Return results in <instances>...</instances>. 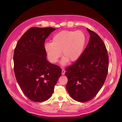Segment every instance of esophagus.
Listing matches in <instances>:
<instances>
[{"instance_id":"obj_1","label":"esophagus","mask_w":122,"mask_h":122,"mask_svg":"<svg viewBox=\"0 0 122 122\" xmlns=\"http://www.w3.org/2000/svg\"><path fill=\"white\" fill-rule=\"evenodd\" d=\"M65 73H66L65 70H62V75H64Z\"/></svg>"}]
</instances>
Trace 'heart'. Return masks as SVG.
<instances>
[{
	"label": "heart",
	"mask_w": 122,
	"mask_h": 122,
	"mask_svg": "<svg viewBox=\"0 0 122 122\" xmlns=\"http://www.w3.org/2000/svg\"><path fill=\"white\" fill-rule=\"evenodd\" d=\"M85 42L86 37L82 31L62 30L53 36L52 42L45 43L44 49L49 60L53 63L58 62L62 54L63 57L60 64L64 66L69 60L74 62L79 59Z\"/></svg>",
	"instance_id": "heart-1"
}]
</instances>
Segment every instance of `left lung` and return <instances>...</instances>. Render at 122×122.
<instances>
[{"label": "left lung", "mask_w": 122, "mask_h": 122, "mask_svg": "<svg viewBox=\"0 0 122 122\" xmlns=\"http://www.w3.org/2000/svg\"><path fill=\"white\" fill-rule=\"evenodd\" d=\"M89 42L79 59L66 69L68 79L66 85L69 94L77 102H87L102 88L107 78L108 56L100 36L87 28Z\"/></svg>", "instance_id": "1"}]
</instances>
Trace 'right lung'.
Here are the masks:
<instances>
[{
  "mask_svg": "<svg viewBox=\"0 0 122 122\" xmlns=\"http://www.w3.org/2000/svg\"><path fill=\"white\" fill-rule=\"evenodd\" d=\"M55 30L31 28L21 36L15 49V78L24 94L33 102L48 100L61 76V69L47 60L44 49L46 39Z\"/></svg>",
  "mask_w": 122,
  "mask_h": 122,
  "instance_id": "1",
  "label": "right lung"
}]
</instances>
